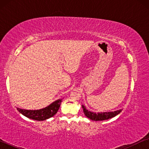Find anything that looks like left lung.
Returning <instances> with one entry per match:
<instances>
[{
    "label": "left lung",
    "instance_id": "8db88e82",
    "mask_svg": "<svg viewBox=\"0 0 149 149\" xmlns=\"http://www.w3.org/2000/svg\"><path fill=\"white\" fill-rule=\"evenodd\" d=\"M83 109H84V113L86 116L89 118L90 120H94V121H102L108 120L110 118H112L113 117L117 116L118 114L122 112V110L114 111V112H100V113H95L88 111L85 109V107L84 106H82Z\"/></svg>",
    "mask_w": 149,
    "mask_h": 149
}]
</instances>
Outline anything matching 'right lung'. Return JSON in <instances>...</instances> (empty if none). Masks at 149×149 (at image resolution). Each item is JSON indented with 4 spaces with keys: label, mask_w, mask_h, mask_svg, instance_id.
<instances>
[{
    "label": "right lung",
    "mask_w": 149,
    "mask_h": 149,
    "mask_svg": "<svg viewBox=\"0 0 149 149\" xmlns=\"http://www.w3.org/2000/svg\"><path fill=\"white\" fill-rule=\"evenodd\" d=\"M62 99H58L56 101L52 103L48 107L43 108V109L37 110H27L20 109L17 108V110L19 112L29 118L32 120L42 121L50 118L56 114L58 110L60 107Z\"/></svg>",
    "instance_id": "add662e5"
}]
</instances>
